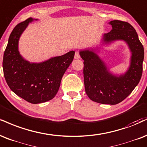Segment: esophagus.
I'll use <instances>...</instances> for the list:
<instances>
[{
  "mask_svg": "<svg viewBox=\"0 0 147 147\" xmlns=\"http://www.w3.org/2000/svg\"><path fill=\"white\" fill-rule=\"evenodd\" d=\"M80 58V53L79 51H76L75 54V59H79Z\"/></svg>",
  "mask_w": 147,
  "mask_h": 147,
  "instance_id": "esophagus-1",
  "label": "esophagus"
}]
</instances>
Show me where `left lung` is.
<instances>
[{"instance_id":"obj_1","label":"left lung","mask_w":147,"mask_h":147,"mask_svg":"<svg viewBox=\"0 0 147 147\" xmlns=\"http://www.w3.org/2000/svg\"><path fill=\"white\" fill-rule=\"evenodd\" d=\"M110 32L103 35V41L124 40L131 51V64L125 75H112L103 61L94 50L80 51L84 61V77L86 92L93 101L116 105L125 99L138 84L142 74L144 47L136 30L129 23L121 20L109 22Z\"/></svg>"}]
</instances>
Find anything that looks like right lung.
<instances>
[{"instance_id": "add662e5", "label": "right lung", "mask_w": 147, "mask_h": 147, "mask_svg": "<svg viewBox=\"0 0 147 147\" xmlns=\"http://www.w3.org/2000/svg\"><path fill=\"white\" fill-rule=\"evenodd\" d=\"M33 20L29 18L13 29L4 52L3 68L10 89L26 101L37 104L54 98L63 74L74 59L75 51L40 63L24 60L18 49V40L28 24Z\"/></svg>"}]
</instances>
